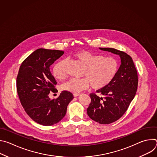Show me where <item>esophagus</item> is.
I'll list each match as a JSON object with an SVG mask.
<instances>
[{
    "label": "esophagus",
    "mask_w": 157,
    "mask_h": 157,
    "mask_svg": "<svg viewBox=\"0 0 157 157\" xmlns=\"http://www.w3.org/2000/svg\"><path fill=\"white\" fill-rule=\"evenodd\" d=\"M73 95H74V97H77V96H79L80 94L79 93H75Z\"/></svg>",
    "instance_id": "obj_1"
}]
</instances>
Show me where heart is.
<instances>
[{"label":"heart","mask_w":157,"mask_h":157,"mask_svg":"<svg viewBox=\"0 0 157 157\" xmlns=\"http://www.w3.org/2000/svg\"><path fill=\"white\" fill-rule=\"evenodd\" d=\"M73 57L84 66L81 79L73 78L62 84L63 90L79 93L89 86L98 90L108 86L113 80L118 70L117 61L110 57H104L87 51H79ZM65 60L57 62L53 66V76L58 80H63L67 74Z\"/></svg>","instance_id":"obj_1"}]
</instances>
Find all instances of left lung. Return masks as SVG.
Returning <instances> with one entry per match:
<instances>
[{
  "label": "left lung",
  "mask_w": 157,
  "mask_h": 157,
  "mask_svg": "<svg viewBox=\"0 0 157 157\" xmlns=\"http://www.w3.org/2000/svg\"><path fill=\"white\" fill-rule=\"evenodd\" d=\"M100 50L119 55L121 64L112 82L106 87L91 93V102L87 109L88 116L101 124H109L120 119L136 96L138 86L137 70L132 58L124 52L112 48Z\"/></svg>",
  "instance_id": "obj_1"
}]
</instances>
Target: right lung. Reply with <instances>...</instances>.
<instances>
[{
  "label": "right lung",
  "mask_w": 157,
  "mask_h": 157,
  "mask_svg": "<svg viewBox=\"0 0 157 157\" xmlns=\"http://www.w3.org/2000/svg\"><path fill=\"white\" fill-rule=\"evenodd\" d=\"M63 54V51L39 48L22 62L19 68L17 90L21 104L33 121L43 125L59 122L74 98L67 91H62L56 99L48 96L50 92H58L50 66Z\"/></svg>",
  "instance_id": "obj_1"
}]
</instances>
